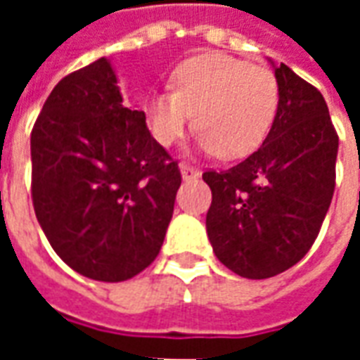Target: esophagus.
Listing matches in <instances>:
<instances>
[{
	"label": "esophagus",
	"mask_w": 360,
	"mask_h": 360,
	"mask_svg": "<svg viewBox=\"0 0 360 360\" xmlns=\"http://www.w3.org/2000/svg\"><path fill=\"white\" fill-rule=\"evenodd\" d=\"M179 169H181V177H183V179H185V181L196 179V177H200V172H198L196 167H193V165L181 164Z\"/></svg>",
	"instance_id": "esophagus-1"
}]
</instances>
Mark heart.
I'll list each match as a JSON object with an SVG mask.
<instances>
[{
	"instance_id": "heart-1",
	"label": "heart",
	"mask_w": 360,
	"mask_h": 360,
	"mask_svg": "<svg viewBox=\"0 0 360 360\" xmlns=\"http://www.w3.org/2000/svg\"><path fill=\"white\" fill-rule=\"evenodd\" d=\"M172 86L173 92H154L144 102L150 133L162 146L177 141L195 115L198 146L237 160L264 142L278 115L276 75L227 53L185 59Z\"/></svg>"
}]
</instances>
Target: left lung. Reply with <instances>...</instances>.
<instances>
[{"label":"left lung","mask_w":360,"mask_h":360,"mask_svg":"<svg viewBox=\"0 0 360 360\" xmlns=\"http://www.w3.org/2000/svg\"><path fill=\"white\" fill-rule=\"evenodd\" d=\"M279 108L262 146L212 188L206 231L237 276L266 279L289 270L316 241L335 188L338 133L324 96L287 65L276 67Z\"/></svg>","instance_id":"obj_1"}]
</instances>
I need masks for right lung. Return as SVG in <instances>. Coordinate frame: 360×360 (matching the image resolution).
<instances>
[{
	"mask_svg": "<svg viewBox=\"0 0 360 360\" xmlns=\"http://www.w3.org/2000/svg\"><path fill=\"white\" fill-rule=\"evenodd\" d=\"M32 204L51 249L96 281H125L164 245L179 165L129 108L105 58L51 90L30 134Z\"/></svg>",
	"mask_w": 360,
	"mask_h": 360,
	"instance_id": "add662e5",
	"label": "right lung"
}]
</instances>
